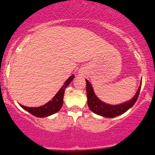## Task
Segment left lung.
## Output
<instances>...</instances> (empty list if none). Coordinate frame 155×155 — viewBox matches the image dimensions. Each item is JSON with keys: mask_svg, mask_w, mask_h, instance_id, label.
I'll use <instances>...</instances> for the list:
<instances>
[{"mask_svg": "<svg viewBox=\"0 0 155 155\" xmlns=\"http://www.w3.org/2000/svg\"><path fill=\"white\" fill-rule=\"evenodd\" d=\"M86 81V91H87V105L91 111L99 116L107 117V118H113L115 116H120L125 112H127L130 108H131L135 104L139 96L140 91L141 84L140 85L137 92L135 94V96L131 100L127 102H124L120 105H109V104L104 103L101 100L98 99L93 91L92 86L90 84V82L87 80Z\"/></svg>", "mask_w": 155, "mask_h": 155, "instance_id": "8db88e82", "label": "left lung"}]
</instances>
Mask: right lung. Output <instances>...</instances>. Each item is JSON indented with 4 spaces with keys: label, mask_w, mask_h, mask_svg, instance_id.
<instances>
[{
    "label": "right lung",
    "mask_w": 155,
    "mask_h": 155,
    "mask_svg": "<svg viewBox=\"0 0 155 155\" xmlns=\"http://www.w3.org/2000/svg\"><path fill=\"white\" fill-rule=\"evenodd\" d=\"M74 76L72 75L66 81V82L62 86L61 89L59 90L57 94L55 96L53 97L52 101L46 103V105H42V106H39V107H26L24 105L21 106L25 109V110L28 111V113H31V115L36 116V117H46V116H50L54 113H57L60 109H61L63 105V101H64V91H65V88L69 85V84L71 82V81L73 80Z\"/></svg>",
    "instance_id": "right-lung-1"
}]
</instances>
